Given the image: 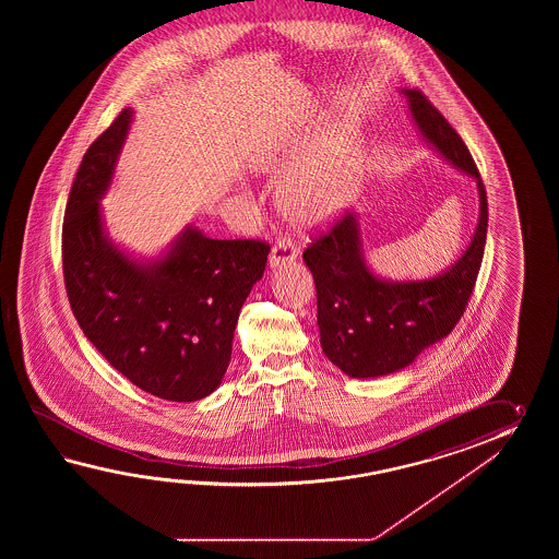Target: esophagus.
<instances>
[{"label": "esophagus", "mask_w": 559, "mask_h": 559, "mask_svg": "<svg viewBox=\"0 0 559 559\" xmlns=\"http://www.w3.org/2000/svg\"><path fill=\"white\" fill-rule=\"evenodd\" d=\"M296 255V241L289 238H280L275 241L272 253H270V265L277 267V265H284V263L294 262Z\"/></svg>", "instance_id": "1"}]
</instances>
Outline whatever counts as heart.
Wrapping results in <instances>:
<instances>
[{"instance_id": "1", "label": "heart", "mask_w": 559, "mask_h": 559, "mask_svg": "<svg viewBox=\"0 0 559 559\" xmlns=\"http://www.w3.org/2000/svg\"><path fill=\"white\" fill-rule=\"evenodd\" d=\"M301 158L304 152H292L272 164L275 176L288 174L277 188V205L292 222L316 226L349 202L356 190V167L342 147L311 155L304 163Z\"/></svg>"}]
</instances>
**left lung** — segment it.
Listing matches in <instances>:
<instances>
[{
	"instance_id": "left-lung-1",
	"label": "left lung",
	"mask_w": 559,
	"mask_h": 559,
	"mask_svg": "<svg viewBox=\"0 0 559 559\" xmlns=\"http://www.w3.org/2000/svg\"><path fill=\"white\" fill-rule=\"evenodd\" d=\"M417 128L453 166L477 181L479 224L448 272L392 284L371 274L361 253L356 215L344 212L313 234L304 262L316 282L323 354L349 378H378L409 366L428 345L453 332L474 294L487 234V193L460 133L419 90H404Z\"/></svg>"
}]
</instances>
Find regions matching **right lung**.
<instances>
[{"mask_svg":"<svg viewBox=\"0 0 559 559\" xmlns=\"http://www.w3.org/2000/svg\"><path fill=\"white\" fill-rule=\"evenodd\" d=\"M130 121L131 109H121L73 179L61 229L66 292L85 337L119 373L162 400L195 402L222 383L239 309L262 280L270 243L186 229L164 260L140 265L107 241L97 200Z\"/></svg>","mask_w":559,"mask_h":559,"instance_id":"1","label":"right lung"}]
</instances>
